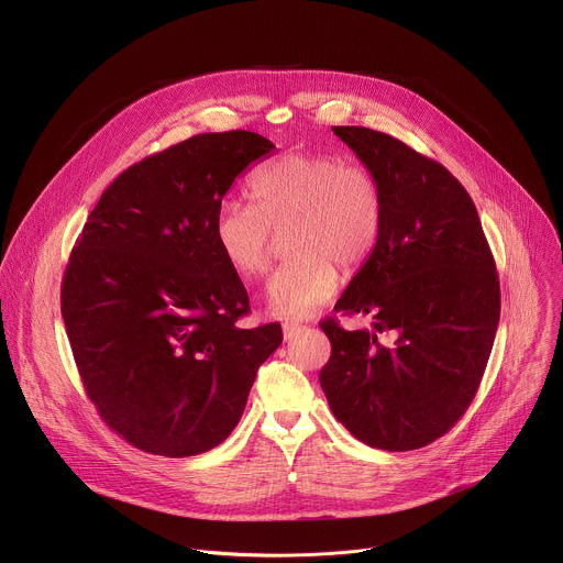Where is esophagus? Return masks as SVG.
Wrapping results in <instances>:
<instances>
[{"label": "esophagus", "instance_id": "1", "mask_svg": "<svg viewBox=\"0 0 563 563\" xmlns=\"http://www.w3.org/2000/svg\"><path fill=\"white\" fill-rule=\"evenodd\" d=\"M302 325H298V323H285L283 325V336H285V341H291V339H296L298 334H302Z\"/></svg>", "mask_w": 563, "mask_h": 563}]
</instances>
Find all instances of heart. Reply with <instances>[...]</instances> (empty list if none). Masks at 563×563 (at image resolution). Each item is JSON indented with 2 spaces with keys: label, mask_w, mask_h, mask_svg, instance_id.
I'll return each instance as SVG.
<instances>
[{
  "label": "heart",
  "mask_w": 563,
  "mask_h": 563,
  "mask_svg": "<svg viewBox=\"0 0 563 563\" xmlns=\"http://www.w3.org/2000/svg\"><path fill=\"white\" fill-rule=\"evenodd\" d=\"M256 205L224 198L213 218L216 245L229 269L258 278L272 263L274 233H285L289 261L265 285L267 309L298 320L339 289V269L352 274L374 254L385 200L363 165L325 151H291L252 178Z\"/></svg>",
  "instance_id": "b5f03b06"
}]
</instances>
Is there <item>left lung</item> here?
I'll list each match as a JSON object with an SVG mask.
<instances>
[{
    "mask_svg": "<svg viewBox=\"0 0 563 563\" xmlns=\"http://www.w3.org/2000/svg\"><path fill=\"white\" fill-rule=\"evenodd\" d=\"M378 178L383 231L336 311L367 330L320 323L332 356L320 369L334 417L363 443L406 452L443 437L486 372L501 311L499 276L476 207L461 183L406 142L365 126H332ZM391 333V344L379 334Z\"/></svg>",
    "mask_w": 563,
    "mask_h": 563,
    "instance_id": "left-lung-1",
    "label": "left lung"
}]
</instances>
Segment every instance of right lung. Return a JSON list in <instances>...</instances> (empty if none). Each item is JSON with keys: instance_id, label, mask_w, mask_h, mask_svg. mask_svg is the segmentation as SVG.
Masks as SVG:
<instances>
[{"instance_id": "add662e5", "label": "right lung", "mask_w": 563, "mask_h": 563, "mask_svg": "<svg viewBox=\"0 0 563 563\" xmlns=\"http://www.w3.org/2000/svg\"><path fill=\"white\" fill-rule=\"evenodd\" d=\"M276 146L252 131L200 133L120 174L89 216L62 280V318L87 396L131 445L194 456L245 412L278 323L235 328L250 296L213 218L233 180Z\"/></svg>"}]
</instances>
